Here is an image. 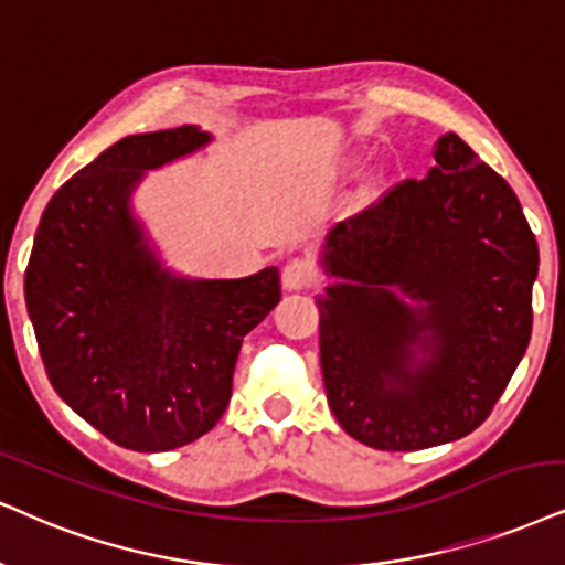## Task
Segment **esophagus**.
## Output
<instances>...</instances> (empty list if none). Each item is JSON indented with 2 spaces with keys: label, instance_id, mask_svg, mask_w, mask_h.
<instances>
[{
  "label": "esophagus",
  "instance_id": "esophagus-1",
  "mask_svg": "<svg viewBox=\"0 0 565 565\" xmlns=\"http://www.w3.org/2000/svg\"><path fill=\"white\" fill-rule=\"evenodd\" d=\"M317 282V269L309 259H290L282 267V288L285 290H306Z\"/></svg>",
  "mask_w": 565,
  "mask_h": 565
}]
</instances>
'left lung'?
<instances>
[{
  "instance_id": "left-lung-1",
  "label": "left lung",
  "mask_w": 565,
  "mask_h": 565,
  "mask_svg": "<svg viewBox=\"0 0 565 565\" xmlns=\"http://www.w3.org/2000/svg\"><path fill=\"white\" fill-rule=\"evenodd\" d=\"M431 157L427 178L338 222L322 256L340 277L317 301L327 403L377 450L475 431L532 338L540 250L516 193L456 134Z\"/></svg>"
}]
</instances>
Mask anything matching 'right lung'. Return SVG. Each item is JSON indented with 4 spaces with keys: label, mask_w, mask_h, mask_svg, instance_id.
<instances>
[{
    "label": "right lung",
    "mask_w": 565,
    "mask_h": 565,
    "mask_svg": "<svg viewBox=\"0 0 565 565\" xmlns=\"http://www.w3.org/2000/svg\"><path fill=\"white\" fill-rule=\"evenodd\" d=\"M209 141L193 125L128 136L83 167L41 214L25 306L46 377L122 448L172 450L225 414L243 338L280 301V271L180 280L128 209L143 170Z\"/></svg>",
    "instance_id": "obj_1"
}]
</instances>
